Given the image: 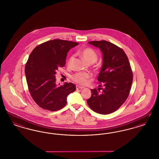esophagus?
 Masks as SVG:
<instances>
[{"instance_id":"34e87169","label":"esophagus","mask_w":159,"mask_h":159,"mask_svg":"<svg viewBox=\"0 0 159 159\" xmlns=\"http://www.w3.org/2000/svg\"><path fill=\"white\" fill-rule=\"evenodd\" d=\"M83 88H84V87H83V86H80L76 85V89H83Z\"/></svg>"}]
</instances>
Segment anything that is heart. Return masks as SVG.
Wrapping results in <instances>:
<instances>
[{"label": "heart", "instance_id": "obj_1", "mask_svg": "<svg viewBox=\"0 0 159 159\" xmlns=\"http://www.w3.org/2000/svg\"><path fill=\"white\" fill-rule=\"evenodd\" d=\"M81 57L88 64H93L98 60V55L97 52L92 48H85L80 52ZM74 56L71 55L67 61L68 66H70L72 61L73 60ZM91 77L90 75L84 73H77L73 75L71 78L72 80L76 83L81 85H84L88 82Z\"/></svg>", "mask_w": 159, "mask_h": 159}]
</instances>
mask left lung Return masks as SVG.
I'll list each match as a JSON object with an SVG mask.
<instances>
[{"instance_id":"obj_1","label":"left lung","mask_w":159,"mask_h":159,"mask_svg":"<svg viewBox=\"0 0 159 159\" xmlns=\"http://www.w3.org/2000/svg\"><path fill=\"white\" fill-rule=\"evenodd\" d=\"M88 43L102 53V65L97 79L99 86L104 88L91 89L87 103L97 113H113L125 102L130 91L133 75L128 58L120 48L106 40Z\"/></svg>"}]
</instances>
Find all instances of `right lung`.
Masks as SVG:
<instances>
[{
  "label": "right lung",
  "instance_id": "obj_1",
  "mask_svg": "<svg viewBox=\"0 0 159 159\" xmlns=\"http://www.w3.org/2000/svg\"><path fill=\"white\" fill-rule=\"evenodd\" d=\"M75 42L53 39L37 46L25 66L29 91L34 102L43 109L55 111L67 104L68 95L76 91L72 83L57 86L56 71L66 64L70 49L78 45Z\"/></svg>",
  "mask_w": 159,
  "mask_h": 159
}]
</instances>
